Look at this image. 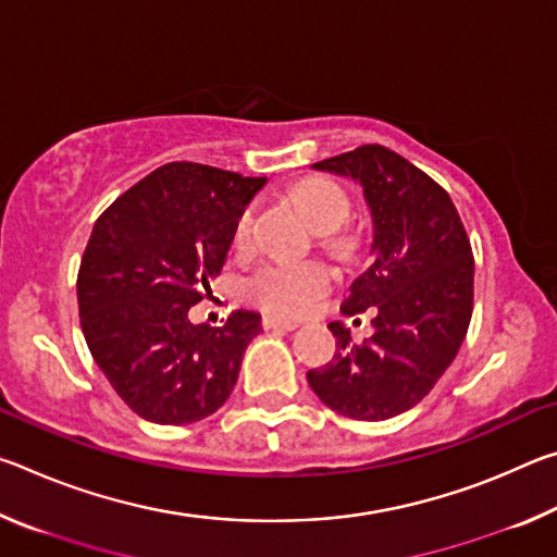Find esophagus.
I'll use <instances>...</instances> for the list:
<instances>
[{"label":"esophagus","mask_w":557,"mask_h":557,"mask_svg":"<svg viewBox=\"0 0 557 557\" xmlns=\"http://www.w3.org/2000/svg\"><path fill=\"white\" fill-rule=\"evenodd\" d=\"M262 326L265 329H282V332H295L299 326L297 322H289V319H282V317H262Z\"/></svg>","instance_id":"34e87169"}]
</instances>
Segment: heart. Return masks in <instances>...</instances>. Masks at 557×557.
<instances>
[{"label":"heart","instance_id":"1","mask_svg":"<svg viewBox=\"0 0 557 557\" xmlns=\"http://www.w3.org/2000/svg\"><path fill=\"white\" fill-rule=\"evenodd\" d=\"M295 199L309 215L319 233H334L342 228L351 211L346 191L329 178H305L295 188ZM256 228V206L240 213L233 231V243L248 248ZM334 272L324 262L297 260H268L245 280V292L258 307L282 317H299L317 305V299L332 287Z\"/></svg>","mask_w":557,"mask_h":557}]
</instances>
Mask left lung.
I'll use <instances>...</instances> for the list:
<instances>
[{
    "label": "left lung",
    "instance_id": "obj_1",
    "mask_svg": "<svg viewBox=\"0 0 557 557\" xmlns=\"http://www.w3.org/2000/svg\"><path fill=\"white\" fill-rule=\"evenodd\" d=\"M312 169L363 188L371 258L344 314L373 309L375 332L356 346L342 322L329 324L336 354L307 381L338 414L388 420L435 388L465 342L474 305L471 245L445 188L388 147L363 145Z\"/></svg>",
    "mask_w": 557,
    "mask_h": 557
}]
</instances>
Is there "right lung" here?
<instances>
[{"label":"right lung","mask_w":557,"mask_h":557,"mask_svg":"<svg viewBox=\"0 0 557 557\" xmlns=\"http://www.w3.org/2000/svg\"><path fill=\"white\" fill-rule=\"evenodd\" d=\"M265 176L172 162L145 176L92 225L78 270L81 326L112 388L139 418L188 425L213 414L262 332L238 309L223 326L194 324L233 231Z\"/></svg>","instance_id":"1"}]
</instances>
